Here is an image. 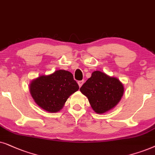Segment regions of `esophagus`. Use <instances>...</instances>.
<instances>
[{
	"instance_id": "34e87169",
	"label": "esophagus",
	"mask_w": 155,
	"mask_h": 155,
	"mask_svg": "<svg viewBox=\"0 0 155 155\" xmlns=\"http://www.w3.org/2000/svg\"><path fill=\"white\" fill-rule=\"evenodd\" d=\"M84 82V80H82V81H78V84H79V87H81V86L82 85H83Z\"/></svg>"
}]
</instances>
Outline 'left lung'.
Masks as SVG:
<instances>
[{"instance_id":"8db88e82","label":"left lung","mask_w":155,"mask_h":155,"mask_svg":"<svg viewBox=\"0 0 155 155\" xmlns=\"http://www.w3.org/2000/svg\"><path fill=\"white\" fill-rule=\"evenodd\" d=\"M80 91L88 98L93 110L101 114L116 106L123 96L124 88L116 78L96 71L82 85Z\"/></svg>"}]
</instances>
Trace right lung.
Returning a JSON list of instances; mask_svg holds the SVG:
<instances>
[{
    "label": "right lung",
    "instance_id": "obj_1",
    "mask_svg": "<svg viewBox=\"0 0 155 155\" xmlns=\"http://www.w3.org/2000/svg\"><path fill=\"white\" fill-rule=\"evenodd\" d=\"M30 87L36 104L50 113L60 110L67 98L79 88L72 74L65 70L41 76L33 80Z\"/></svg>",
    "mask_w": 155,
    "mask_h": 155
}]
</instances>
